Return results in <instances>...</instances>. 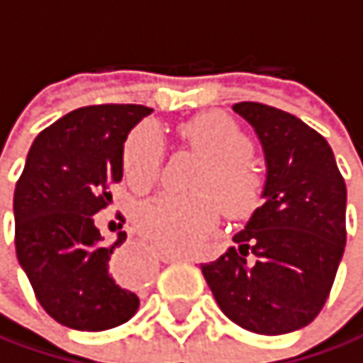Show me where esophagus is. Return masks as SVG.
Returning a JSON list of instances; mask_svg holds the SVG:
<instances>
[{"label": "esophagus", "mask_w": 363, "mask_h": 363, "mask_svg": "<svg viewBox=\"0 0 363 363\" xmlns=\"http://www.w3.org/2000/svg\"><path fill=\"white\" fill-rule=\"evenodd\" d=\"M161 258L165 262H178L183 260V254H161ZM113 275L118 281L124 284H138L146 279V252L135 250V247H124L122 252L116 254L113 262H111Z\"/></svg>", "instance_id": "1"}]
</instances>
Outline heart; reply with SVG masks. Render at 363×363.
Returning <instances> with one entry per match:
<instances>
[{
    "label": "heart",
    "instance_id": "heart-1",
    "mask_svg": "<svg viewBox=\"0 0 363 363\" xmlns=\"http://www.w3.org/2000/svg\"><path fill=\"white\" fill-rule=\"evenodd\" d=\"M180 135L204 157L191 196L165 194L138 206L133 221L146 239L167 252H187L200 243L219 217V202L228 215H245L258 200L260 176L250 159V140L241 126L223 113H198L180 126ZM163 140L152 124L128 135L122 150L124 174L135 189H148L161 167Z\"/></svg>",
    "mask_w": 363,
    "mask_h": 363
}]
</instances>
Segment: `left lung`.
I'll return each instance as SVG.
<instances>
[{
  "instance_id": "1",
  "label": "left lung",
  "mask_w": 363,
  "mask_h": 363,
  "mask_svg": "<svg viewBox=\"0 0 363 363\" xmlns=\"http://www.w3.org/2000/svg\"><path fill=\"white\" fill-rule=\"evenodd\" d=\"M264 155L262 204L202 273L239 327L279 335L323 310L347 243V185L331 146L306 122L262 103H237Z\"/></svg>"
}]
</instances>
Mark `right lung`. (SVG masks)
Returning <instances> with one entry per match:
<instances>
[{
	"label": "right lung",
	"mask_w": 363,
	"mask_h": 363,
	"mask_svg": "<svg viewBox=\"0 0 363 363\" xmlns=\"http://www.w3.org/2000/svg\"><path fill=\"white\" fill-rule=\"evenodd\" d=\"M152 109L92 105L74 109L34 140L14 189V245L36 299L60 325L105 331L131 318L140 297L111 269L116 247L94 223L122 180L128 133Z\"/></svg>",
	"instance_id": "add662e5"
}]
</instances>
